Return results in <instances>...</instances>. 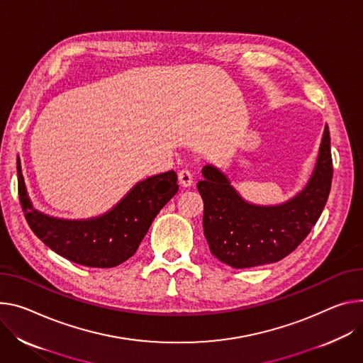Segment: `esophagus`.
I'll list each match as a JSON object with an SVG mask.
<instances>
[{"instance_id":"34e87169","label":"esophagus","mask_w":363,"mask_h":363,"mask_svg":"<svg viewBox=\"0 0 363 363\" xmlns=\"http://www.w3.org/2000/svg\"><path fill=\"white\" fill-rule=\"evenodd\" d=\"M178 181L182 186H191L192 182H194V178H192V174L188 169H182V171L178 172Z\"/></svg>"}]
</instances>
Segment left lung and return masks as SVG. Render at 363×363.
I'll list each match as a JSON object with an SVG mask.
<instances>
[{
  "instance_id": "obj_1",
  "label": "left lung",
  "mask_w": 363,
  "mask_h": 363,
  "mask_svg": "<svg viewBox=\"0 0 363 363\" xmlns=\"http://www.w3.org/2000/svg\"><path fill=\"white\" fill-rule=\"evenodd\" d=\"M199 192L204 201L203 227L210 252L232 268L278 262L308 236L332 188L330 131L325 124L315 169L307 186L292 200L274 207L246 203L211 164L203 169Z\"/></svg>"
}]
</instances>
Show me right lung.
Masks as SVG:
<instances>
[{
    "instance_id": "right-lung-1",
    "label": "right lung",
    "mask_w": 363,
    "mask_h": 363,
    "mask_svg": "<svg viewBox=\"0 0 363 363\" xmlns=\"http://www.w3.org/2000/svg\"><path fill=\"white\" fill-rule=\"evenodd\" d=\"M18 199L30 228L48 247L89 268H114L133 256L147 230L178 192L174 171L139 182L107 214L89 220H60L33 208L17 159Z\"/></svg>"
}]
</instances>
